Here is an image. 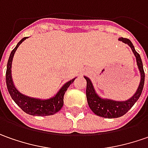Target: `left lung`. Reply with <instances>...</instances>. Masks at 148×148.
I'll return each mask as SVG.
<instances>
[{"label": "left lung", "instance_id": "left-lung-1", "mask_svg": "<svg viewBox=\"0 0 148 148\" xmlns=\"http://www.w3.org/2000/svg\"><path fill=\"white\" fill-rule=\"evenodd\" d=\"M119 40L122 41L125 43L128 44L131 47L133 52L134 54L135 57H136L137 64H138V69L140 71V84H139L138 88L137 89V92H135V94L131 98L127 101H113V100L102 99L96 93L91 80L88 77L84 76V79L87 81L86 96H87V100H88V103L90 109L92 110V112L97 115H99L101 117H104V118H108V119L120 117V116L126 114L132 108V106L140 97L143 89L144 80H145V74H144L140 55L135 51L134 47L130 39L120 38Z\"/></svg>", "mask_w": 148, "mask_h": 148}]
</instances>
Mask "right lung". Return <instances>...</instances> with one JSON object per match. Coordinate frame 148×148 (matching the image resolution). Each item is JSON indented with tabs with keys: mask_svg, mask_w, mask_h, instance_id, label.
<instances>
[{
	"mask_svg": "<svg viewBox=\"0 0 148 148\" xmlns=\"http://www.w3.org/2000/svg\"><path fill=\"white\" fill-rule=\"evenodd\" d=\"M27 38H23L21 39L17 46L13 49L10 57L8 60L7 69L5 74V80H6V86L9 93L14 102L23 110L25 113L31 115H37V116H46V115H52L58 112L62 108L64 104V95L68 89L69 85L74 81L73 79L69 82H67L64 86L60 88L55 97L47 100H40L36 98H32L28 96L22 94L16 89L14 87L11 78V64L13 60L14 55L15 51L17 50L18 46L23 42Z\"/></svg>",
	"mask_w": 148,
	"mask_h": 148,
	"instance_id": "right-lung-1",
	"label": "right lung"
}]
</instances>
